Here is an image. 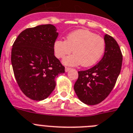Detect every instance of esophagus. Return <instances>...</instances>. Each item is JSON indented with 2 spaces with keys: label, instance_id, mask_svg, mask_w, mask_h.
<instances>
[{
  "label": "esophagus",
  "instance_id": "esophagus-1",
  "mask_svg": "<svg viewBox=\"0 0 133 133\" xmlns=\"http://www.w3.org/2000/svg\"><path fill=\"white\" fill-rule=\"evenodd\" d=\"M71 68H68V67H65V72H69L70 70H71Z\"/></svg>",
  "mask_w": 133,
  "mask_h": 133
}]
</instances>
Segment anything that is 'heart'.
<instances>
[{
	"mask_svg": "<svg viewBox=\"0 0 133 133\" xmlns=\"http://www.w3.org/2000/svg\"><path fill=\"white\" fill-rule=\"evenodd\" d=\"M53 49L55 55L59 59L63 58L73 50L74 53L63 59L64 64L71 66L82 64L84 67H89L95 64L102 57L105 49V41L94 32L78 30L67 36L66 41L56 40Z\"/></svg>",
	"mask_w": 133,
	"mask_h": 133,
	"instance_id": "b5f03b06",
	"label": "heart"
}]
</instances>
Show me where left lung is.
<instances>
[{"label": "left lung", "mask_w": 133, "mask_h": 133, "mask_svg": "<svg viewBox=\"0 0 133 133\" xmlns=\"http://www.w3.org/2000/svg\"><path fill=\"white\" fill-rule=\"evenodd\" d=\"M104 55L97 64L84 71H78L74 91L80 101L96 105L103 101L114 87L120 73L122 54L116 41L105 34Z\"/></svg>", "instance_id": "left-lung-1"}]
</instances>
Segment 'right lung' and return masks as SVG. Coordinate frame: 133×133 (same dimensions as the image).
Segmentation results:
<instances>
[{
    "label": "right lung",
    "mask_w": 133,
    "mask_h": 133,
    "mask_svg": "<svg viewBox=\"0 0 133 133\" xmlns=\"http://www.w3.org/2000/svg\"><path fill=\"white\" fill-rule=\"evenodd\" d=\"M57 36L53 25H40L22 31L13 44L14 76L21 91L32 100L47 98L55 87V78L65 72V67L54 55Z\"/></svg>",
    "instance_id": "right-lung-1"
}]
</instances>
